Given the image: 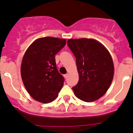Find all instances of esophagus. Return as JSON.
Here are the masks:
<instances>
[{"label": "esophagus", "instance_id": "1", "mask_svg": "<svg viewBox=\"0 0 133 133\" xmlns=\"http://www.w3.org/2000/svg\"><path fill=\"white\" fill-rule=\"evenodd\" d=\"M68 74H64V78L65 79H67L68 78Z\"/></svg>", "mask_w": 133, "mask_h": 133}]
</instances>
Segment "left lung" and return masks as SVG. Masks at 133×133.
Wrapping results in <instances>:
<instances>
[{"label": "left lung", "mask_w": 133, "mask_h": 133, "mask_svg": "<svg viewBox=\"0 0 133 133\" xmlns=\"http://www.w3.org/2000/svg\"><path fill=\"white\" fill-rule=\"evenodd\" d=\"M68 47L76 57L79 81L72 88L76 96L85 102L102 97L114 76V64L109 51L92 39H68Z\"/></svg>", "instance_id": "obj_1"}]
</instances>
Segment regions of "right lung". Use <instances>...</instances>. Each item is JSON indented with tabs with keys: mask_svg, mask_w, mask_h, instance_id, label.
Segmentation results:
<instances>
[{
	"mask_svg": "<svg viewBox=\"0 0 133 133\" xmlns=\"http://www.w3.org/2000/svg\"><path fill=\"white\" fill-rule=\"evenodd\" d=\"M64 39L39 38L25 51L21 64L23 83L35 100L49 103L58 96L64 78L58 71L55 56L65 46Z\"/></svg>",
	"mask_w": 133,
	"mask_h": 133,
	"instance_id": "right-lung-1",
	"label": "right lung"
}]
</instances>
